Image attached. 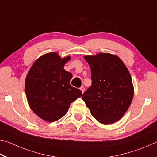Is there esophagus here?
I'll return each mask as SVG.
<instances>
[{
    "instance_id": "esophagus-1",
    "label": "esophagus",
    "mask_w": 157,
    "mask_h": 157,
    "mask_svg": "<svg viewBox=\"0 0 157 157\" xmlns=\"http://www.w3.org/2000/svg\"><path fill=\"white\" fill-rule=\"evenodd\" d=\"M80 90H81L82 93H83V92H85V87H84L83 86H81V88H80Z\"/></svg>"
}]
</instances>
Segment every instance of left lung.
Returning <instances> with one entry per match:
<instances>
[{"label": "left lung", "instance_id": "1", "mask_svg": "<svg viewBox=\"0 0 157 157\" xmlns=\"http://www.w3.org/2000/svg\"><path fill=\"white\" fill-rule=\"evenodd\" d=\"M91 69L92 85L82 95L90 113L98 122L119 121L134 95L130 74L119 57L108 53L84 57Z\"/></svg>", "mask_w": 157, "mask_h": 157}]
</instances>
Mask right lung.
Returning <instances> with one entry per match:
<instances>
[{
    "label": "right lung",
    "mask_w": 157,
    "mask_h": 157,
    "mask_svg": "<svg viewBox=\"0 0 157 157\" xmlns=\"http://www.w3.org/2000/svg\"><path fill=\"white\" fill-rule=\"evenodd\" d=\"M70 57L61 59L55 52L46 54L36 61L27 74L25 93L32 111L49 122L60 119L82 92L70 85L71 73L64 70Z\"/></svg>",
    "instance_id": "obj_1"
}]
</instances>
